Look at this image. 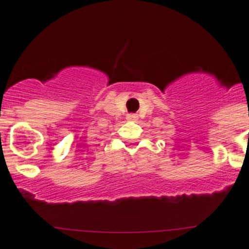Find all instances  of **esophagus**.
<instances>
[{"label": "esophagus", "mask_w": 249, "mask_h": 249, "mask_svg": "<svg viewBox=\"0 0 249 249\" xmlns=\"http://www.w3.org/2000/svg\"><path fill=\"white\" fill-rule=\"evenodd\" d=\"M138 119V115L136 114H127V120H132V122H135Z\"/></svg>", "instance_id": "esophagus-1"}]
</instances>
